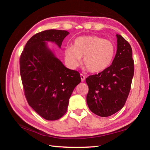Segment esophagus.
Masks as SVG:
<instances>
[{"label":"esophagus","mask_w":150,"mask_h":150,"mask_svg":"<svg viewBox=\"0 0 150 150\" xmlns=\"http://www.w3.org/2000/svg\"><path fill=\"white\" fill-rule=\"evenodd\" d=\"M81 81H84L85 79V76L83 74H82V73L81 74Z\"/></svg>","instance_id":"34e87169"}]
</instances>
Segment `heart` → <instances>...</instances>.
I'll use <instances>...</instances> for the list:
<instances>
[{
  "label": "heart",
  "instance_id": "b5f03b06",
  "mask_svg": "<svg viewBox=\"0 0 150 150\" xmlns=\"http://www.w3.org/2000/svg\"><path fill=\"white\" fill-rule=\"evenodd\" d=\"M63 54L66 65L71 69L78 67L83 57V63L88 71L99 73L111 65L115 46L110 40L96 35L83 36L75 40L72 47H66Z\"/></svg>",
  "mask_w": 150,
  "mask_h": 150
}]
</instances>
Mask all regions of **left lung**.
<instances>
[{"label":"left lung","instance_id":"1","mask_svg":"<svg viewBox=\"0 0 150 150\" xmlns=\"http://www.w3.org/2000/svg\"><path fill=\"white\" fill-rule=\"evenodd\" d=\"M117 51L112 64L98 74L86 79L88 87L87 103L91 112L101 117L117 112L126 103L134 73L132 51L119 34Z\"/></svg>","mask_w":150,"mask_h":150}]
</instances>
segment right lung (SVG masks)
<instances>
[{"mask_svg": "<svg viewBox=\"0 0 150 150\" xmlns=\"http://www.w3.org/2000/svg\"><path fill=\"white\" fill-rule=\"evenodd\" d=\"M69 34L59 30L37 33L20 55V73L28 103L47 120H58L65 115L73 91L81 82L79 73L66 68L45 42H55L60 47Z\"/></svg>", "mask_w": 150, "mask_h": 150, "instance_id": "1", "label": "right lung"}]
</instances>
